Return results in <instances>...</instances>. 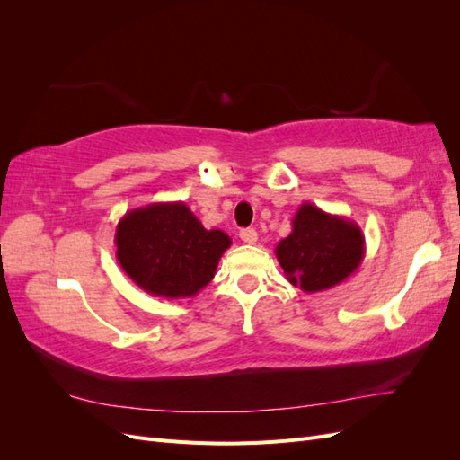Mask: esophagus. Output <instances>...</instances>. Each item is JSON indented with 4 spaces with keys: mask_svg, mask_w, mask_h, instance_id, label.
I'll use <instances>...</instances> for the list:
<instances>
[{
    "mask_svg": "<svg viewBox=\"0 0 460 460\" xmlns=\"http://www.w3.org/2000/svg\"><path fill=\"white\" fill-rule=\"evenodd\" d=\"M240 238L243 243H255L257 242V232L253 228H243L240 230Z\"/></svg>",
    "mask_w": 460,
    "mask_h": 460,
    "instance_id": "1",
    "label": "esophagus"
}]
</instances>
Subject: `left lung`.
<instances>
[{
    "instance_id": "1",
    "label": "left lung",
    "mask_w": 460,
    "mask_h": 460,
    "mask_svg": "<svg viewBox=\"0 0 460 460\" xmlns=\"http://www.w3.org/2000/svg\"><path fill=\"white\" fill-rule=\"evenodd\" d=\"M274 253L289 284L316 294L357 272L365 259V235L357 222L303 203L291 218V234Z\"/></svg>"
}]
</instances>
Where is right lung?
Returning a JSON list of instances; mask_svg holds the SVG:
<instances>
[{
  "mask_svg": "<svg viewBox=\"0 0 460 460\" xmlns=\"http://www.w3.org/2000/svg\"><path fill=\"white\" fill-rule=\"evenodd\" d=\"M230 235L207 230L184 201H159L124 215L115 232L117 261L146 294L186 299L213 280Z\"/></svg>",
  "mask_w": 460,
  "mask_h": 460,
  "instance_id": "add662e5",
  "label": "right lung"
}]
</instances>
